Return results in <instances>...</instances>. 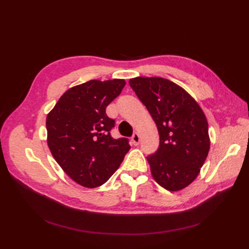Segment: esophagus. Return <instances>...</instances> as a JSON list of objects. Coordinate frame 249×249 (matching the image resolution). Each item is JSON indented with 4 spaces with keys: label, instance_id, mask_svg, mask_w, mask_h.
<instances>
[{
    "label": "esophagus",
    "instance_id": "1",
    "mask_svg": "<svg viewBox=\"0 0 249 249\" xmlns=\"http://www.w3.org/2000/svg\"><path fill=\"white\" fill-rule=\"evenodd\" d=\"M139 141H140V136L138 133H135L133 136H132V142L134 145H138L139 144Z\"/></svg>",
    "mask_w": 249,
    "mask_h": 249
}]
</instances>
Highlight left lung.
<instances>
[{
	"mask_svg": "<svg viewBox=\"0 0 249 249\" xmlns=\"http://www.w3.org/2000/svg\"><path fill=\"white\" fill-rule=\"evenodd\" d=\"M130 86L148 110L160 135L157 152L147 157L156 182L179 191L197 178L210 150L207 117L186 90L160 77H136Z\"/></svg>",
	"mask_w": 249,
	"mask_h": 249,
	"instance_id": "8db88e82",
	"label": "left lung"
}]
</instances>
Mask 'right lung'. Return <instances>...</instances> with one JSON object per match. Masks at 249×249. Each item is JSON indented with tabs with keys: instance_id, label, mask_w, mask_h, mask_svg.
Masks as SVG:
<instances>
[{
	"instance_id": "add662e5",
	"label": "right lung",
	"mask_w": 249,
	"mask_h": 249,
	"mask_svg": "<svg viewBox=\"0 0 249 249\" xmlns=\"http://www.w3.org/2000/svg\"><path fill=\"white\" fill-rule=\"evenodd\" d=\"M124 85V79L90 80L66 90L48 113L51 153L66 175L83 187L106 183L131 148L126 138L111 137L114 120L106 114Z\"/></svg>"
}]
</instances>
